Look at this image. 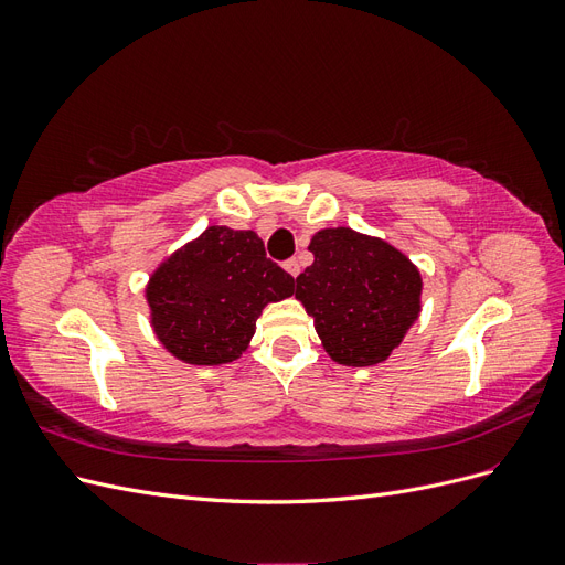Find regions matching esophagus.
<instances>
[{
  "mask_svg": "<svg viewBox=\"0 0 565 565\" xmlns=\"http://www.w3.org/2000/svg\"><path fill=\"white\" fill-rule=\"evenodd\" d=\"M285 270H287L292 278H297L299 273H301V264H299L297 259H289V262H285Z\"/></svg>",
  "mask_w": 565,
  "mask_h": 565,
  "instance_id": "obj_1",
  "label": "esophagus"
}]
</instances>
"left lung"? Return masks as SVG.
Returning a JSON list of instances; mask_svg holds the SVG:
<instances>
[{
  "instance_id": "1",
  "label": "left lung",
  "mask_w": 565,
  "mask_h": 565,
  "mask_svg": "<svg viewBox=\"0 0 565 565\" xmlns=\"http://www.w3.org/2000/svg\"><path fill=\"white\" fill-rule=\"evenodd\" d=\"M313 264L295 297L313 318L320 344L347 367L380 365L422 313V273L377 235L347 226L311 237Z\"/></svg>"
}]
</instances>
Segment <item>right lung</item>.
<instances>
[{
  "label": "right lung",
  "instance_id": "1",
  "mask_svg": "<svg viewBox=\"0 0 565 565\" xmlns=\"http://www.w3.org/2000/svg\"><path fill=\"white\" fill-rule=\"evenodd\" d=\"M295 295V278L266 259L262 237L228 226L204 228L150 273V328L188 365L241 358L268 303Z\"/></svg>",
  "mask_w": 565,
  "mask_h": 565
}]
</instances>
